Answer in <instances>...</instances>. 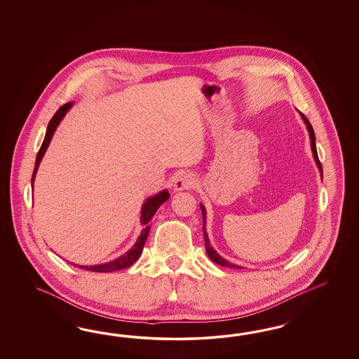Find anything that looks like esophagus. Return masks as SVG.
Returning a JSON list of instances; mask_svg holds the SVG:
<instances>
[{
    "instance_id": "1",
    "label": "esophagus",
    "mask_w": 359,
    "mask_h": 359,
    "mask_svg": "<svg viewBox=\"0 0 359 359\" xmlns=\"http://www.w3.org/2000/svg\"><path fill=\"white\" fill-rule=\"evenodd\" d=\"M196 180L195 177H194V175L183 172V174L176 176L174 187L176 191H183V189H191V188H194Z\"/></svg>"
}]
</instances>
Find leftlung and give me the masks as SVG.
<instances>
[{
	"label": "left lung",
	"instance_id": "1",
	"mask_svg": "<svg viewBox=\"0 0 359 359\" xmlns=\"http://www.w3.org/2000/svg\"><path fill=\"white\" fill-rule=\"evenodd\" d=\"M302 117H303V120H304L305 123H306V128H308V131H309V137H311V146H312V151H313V156H315L316 163H317V165H318V168H320V171H321V175H323V165H321V162H320V159H318V155H317V149H316L315 131H313V128H312L311 122L308 121V118L305 117L303 113H302ZM200 207H201V212H203V221H204L203 231H204L205 249H207L209 258H210L212 261L215 262V263H217V264H219V266H222V267H229V269H242V267H239V266H236V264H233V263H229L228 261H225L224 258H221V257L218 255L216 251L213 250V248L210 246L209 238H208L207 230H205V208L203 207V205H200Z\"/></svg>",
	"mask_w": 359,
	"mask_h": 359
}]
</instances>
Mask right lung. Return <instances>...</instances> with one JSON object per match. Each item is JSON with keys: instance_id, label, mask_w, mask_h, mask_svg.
<instances>
[{"instance_id": "obj_1", "label": "right lung", "mask_w": 359, "mask_h": 359, "mask_svg": "<svg viewBox=\"0 0 359 359\" xmlns=\"http://www.w3.org/2000/svg\"><path fill=\"white\" fill-rule=\"evenodd\" d=\"M71 107H72V102H67L63 107H60V108L57 109V111L55 113L54 117L48 122L43 143H42V146H41V149L38 151V155H36L33 177H32V184H34V177H35V174H36V170H38L39 163H41V159L43 158L44 152L47 150L50 141H51V138L54 135L56 126L59 125L60 120L65 117L67 110L71 108ZM168 197H170V194L167 191H162L161 194H158V195H155L154 197H150V198L146 200V203L142 207L141 212L142 224L144 225V228L142 229L141 236H140V238L137 241V243L133 246L131 250L128 251L125 255H122L121 258L116 259V261L109 262V263H105V264H98V266H80V269H84V270H88V271L111 272L122 270V269H126V267L131 266L134 262L140 258L142 250H143L144 242H146L147 236H149V231H150V219L155 215V212L158 210V208L161 207L164 201L168 200Z\"/></svg>"}]
</instances>
